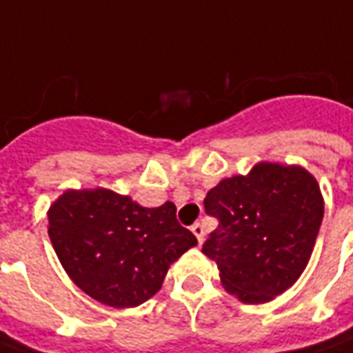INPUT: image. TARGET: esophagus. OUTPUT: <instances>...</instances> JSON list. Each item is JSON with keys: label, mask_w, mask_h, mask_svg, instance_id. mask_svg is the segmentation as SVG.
<instances>
[{"label": "esophagus", "mask_w": 353, "mask_h": 353, "mask_svg": "<svg viewBox=\"0 0 353 353\" xmlns=\"http://www.w3.org/2000/svg\"><path fill=\"white\" fill-rule=\"evenodd\" d=\"M192 233L196 235V239H198V242H203V235H205V230H203V224H200V222H196L194 225H192Z\"/></svg>", "instance_id": "obj_1"}]
</instances>
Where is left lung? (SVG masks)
Returning a JSON list of instances; mask_svg holds the SVG:
<instances>
[{"label":"left lung","instance_id":"8db88e82","mask_svg":"<svg viewBox=\"0 0 353 353\" xmlns=\"http://www.w3.org/2000/svg\"><path fill=\"white\" fill-rule=\"evenodd\" d=\"M205 212L219 220L201 252L220 281L244 303H265L292 287L313 254L324 216L316 179L298 165L257 163L207 192Z\"/></svg>","mask_w":353,"mask_h":353}]
</instances>
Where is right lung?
<instances>
[{
  "label": "right lung",
  "instance_id": "obj_1",
  "mask_svg": "<svg viewBox=\"0 0 353 353\" xmlns=\"http://www.w3.org/2000/svg\"><path fill=\"white\" fill-rule=\"evenodd\" d=\"M48 235L70 279L109 307L159 292L174 261L198 244L176 205L142 207L109 188L66 190L48 211Z\"/></svg>",
  "mask_w": 353,
  "mask_h": 353
}]
</instances>
